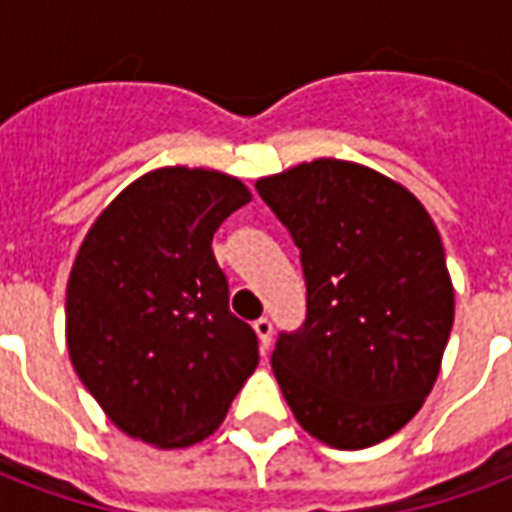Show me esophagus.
Segmentation results:
<instances>
[{
  "instance_id": "obj_1",
  "label": "esophagus",
  "mask_w": 512,
  "mask_h": 512,
  "mask_svg": "<svg viewBox=\"0 0 512 512\" xmlns=\"http://www.w3.org/2000/svg\"><path fill=\"white\" fill-rule=\"evenodd\" d=\"M255 332H257V337H260V345H263V348H268V345H271V334H274V323L268 321V318H257Z\"/></svg>"
}]
</instances>
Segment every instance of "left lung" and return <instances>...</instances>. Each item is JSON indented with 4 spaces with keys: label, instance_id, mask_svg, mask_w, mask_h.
I'll list each match as a JSON object with an SVG mask.
<instances>
[{
    "label": "left lung",
    "instance_id": "left-lung-1",
    "mask_svg": "<svg viewBox=\"0 0 512 512\" xmlns=\"http://www.w3.org/2000/svg\"><path fill=\"white\" fill-rule=\"evenodd\" d=\"M301 252L307 318L271 367L299 425L362 450L414 417L439 376L455 293L422 202L376 169L315 158L255 183Z\"/></svg>",
    "mask_w": 512,
    "mask_h": 512
}]
</instances>
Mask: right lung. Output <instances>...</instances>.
Instances as JSON below:
<instances>
[{"mask_svg": "<svg viewBox=\"0 0 512 512\" xmlns=\"http://www.w3.org/2000/svg\"><path fill=\"white\" fill-rule=\"evenodd\" d=\"M252 200L216 169L161 167L109 202L73 260L68 354L131 439L178 450L222 425L257 367L255 329L230 312L219 224Z\"/></svg>", "mask_w": 512, "mask_h": 512, "instance_id": "obj_1", "label": "right lung"}]
</instances>
